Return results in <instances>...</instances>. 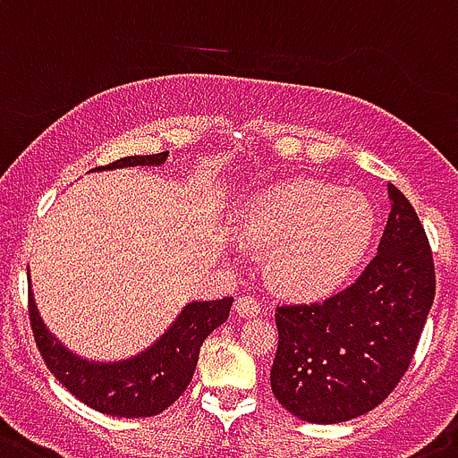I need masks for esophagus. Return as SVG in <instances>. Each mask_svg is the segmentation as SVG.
<instances>
[{
  "label": "esophagus",
  "mask_w": 458,
  "mask_h": 458,
  "mask_svg": "<svg viewBox=\"0 0 458 458\" xmlns=\"http://www.w3.org/2000/svg\"><path fill=\"white\" fill-rule=\"evenodd\" d=\"M235 312L240 317H259L260 314V302L253 295H240L235 301Z\"/></svg>",
  "instance_id": "esophagus-1"
}]
</instances>
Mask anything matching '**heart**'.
<instances>
[{
    "instance_id": "b5f03b06",
    "label": "heart",
    "mask_w": 458,
    "mask_h": 458,
    "mask_svg": "<svg viewBox=\"0 0 458 458\" xmlns=\"http://www.w3.org/2000/svg\"><path fill=\"white\" fill-rule=\"evenodd\" d=\"M372 207L353 188L293 179L263 188L242 207L240 233L267 249V275L291 295H321L360 260L372 235Z\"/></svg>"
}]
</instances>
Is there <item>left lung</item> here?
<instances>
[{
	"instance_id": "8db88e82",
	"label": "left lung",
	"mask_w": 458,
	"mask_h": 458,
	"mask_svg": "<svg viewBox=\"0 0 458 458\" xmlns=\"http://www.w3.org/2000/svg\"><path fill=\"white\" fill-rule=\"evenodd\" d=\"M391 214L377 256L349 288L310 305H279L272 394L310 424H340L395 389L436 298L428 237L410 199L389 183Z\"/></svg>"
}]
</instances>
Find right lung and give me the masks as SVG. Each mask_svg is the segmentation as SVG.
<instances>
[{"mask_svg": "<svg viewBox=\"0 0 458 458\" xmlns=\"http://www.w3.org/2000/svg\"><path fill=\"white\" fill-rule=\"evenodd\" d=\"M170 151L153 153V156H128L116 163L95 167L92 172L121 170V167H160ZM30 279V272H27ZM233 298L221 301H195L188 302L182 314L172 321L163 335L146 347L137 356L99 363L88 360L79 353L69 352L63 342L46 328L32 293L30 279V321H32L34 340L44 356L46 366L53 377L63 384L81 403L111 417H153L163 412L193 379L198 366L199 347L211 330L228 318Z\"/></svg>", "mask_w": 458, "mask_h": 458, "instance_id": "add662e5", "label": "right lung"}]
</instances>
